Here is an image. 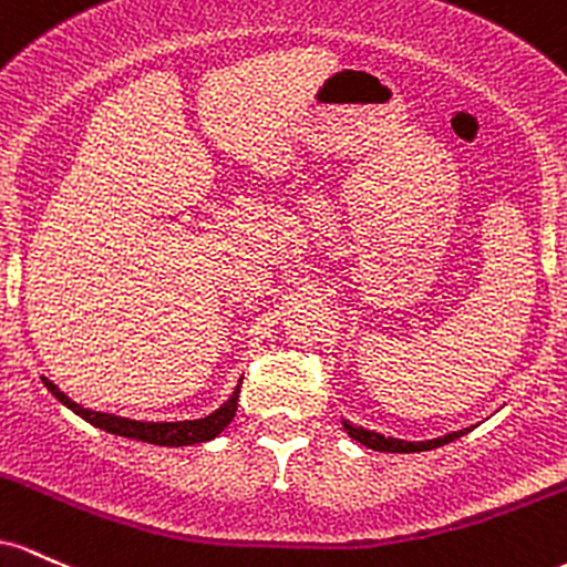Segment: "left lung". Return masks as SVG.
<instances>
[{"label":"left lung","instance_id":"8db88e82","mask_svg":"<svg viewBox=\"0 0 567 567\" xmlns=\"http://www.w3.org/2000/svg\"><path fill=\"white\" fill-rule=\"evenodd\" d=\"M342 425H346V431L355 439V442H361V444H364V447L380 450V453H423V450L442 447V444L453 442V439L463 436L468 431V429L453 431V434H444V436H439V439H429V442H404V439L374 434V431H367V429H361V425H353V423H348V421H342Z\"/></svg>","mask_w":567,"mask_h":567}]
</instances>
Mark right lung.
Returning a JSON list of instances; mask_svg holds the SVG:
<instances>
[{
    "label": "right lung",
    "instance_id": "add662e5",
    "mask_svg": "<svg viewBox=\"0 0 567 567\" xmlns=\"http://www.w3.org/2000/svg\"><path fill=\"white\" fill-rule=\"evenodd\" d=\"M42 383L48 385V391L53 393L61 404H66L72 412H78L80 417H85V421L95 425V429H104V431H110V434H117V436L142 439V442H150V444H163V447H184V444L208 442V439L221 434V431H225L235 417V410H238V393H240V385H238L233 391V396L227 399L219 410L212 412V415H206V417H198V421L144 423V421H131V417L110 415V412L85 410V406L72 402V399H69L59 385L50 383L48 378H42Z\"/></svg>",
    "mask_w": 567,
    "mask_h": 567
}]
</instances>
